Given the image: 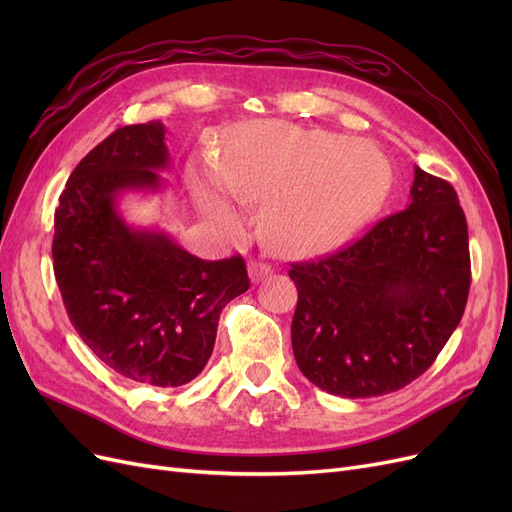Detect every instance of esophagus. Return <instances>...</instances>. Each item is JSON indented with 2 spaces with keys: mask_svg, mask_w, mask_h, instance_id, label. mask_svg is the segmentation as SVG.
<instances>
[{
  "mask_svg": "<svg viewBox=\"0 0 512 512\" xmlns=\"http://www.w3.org/2000/svg\"><path fill=\"white\" fill-rule=\"evenodd\" d=\"M247 271H250L252 282L267 280V277L273 275V267L267 265V262H250V267H247Z\"/></svg>",
  "mask_w": 512,
  "mask_h": 512,
  "instance_id": "1",
  "label": "esophagus"
}]
</instances>
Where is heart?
<instances>
[{
    "mask_svg": "<svg viewBox=\"0 0 512 512\" xmlns=\"http://www.w3.org/2000/svg\"><path fill=\"white\" fill-rule=\"evenodd\" d=\"M190 183L198 207L226 228L239 226L235 198L262 200L265 241L307 254L344 241L382 207L393 166L374 143L254 121L226 138L215 164H194Z\"/></svg>",
    "mask_w": 512,
    "mask_h": 512,
    "instance_id": "b5f03b06",
    "label": "heart"
}]
</instances>
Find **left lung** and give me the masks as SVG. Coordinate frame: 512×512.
Returning a JSON list of instances; mask_svg holds the SVG:
<instances>
[{"instance_id": "left-lung-1", "label": "left lung", "mask_w": 512, "mask_h": 512, "mask_svg": "<svg viewBox=\"0 0 512 512\" xmlns=\"http://www.w3.org/2000/svg\"><path fill=\"white\" fill-rule=\"evenodd\" d=\"M292 350L339 397H378L423 376L470 292L468 222L453 185L414 168L410 205L318 260L294 262Z\"/></svg>"}]
</instances>
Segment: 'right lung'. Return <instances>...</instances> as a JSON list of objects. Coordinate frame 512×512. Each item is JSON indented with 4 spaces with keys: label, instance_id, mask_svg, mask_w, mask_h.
Segmentation results:
<instances>
[{
    "label": "right lung",
    "instance_id": "obj_1",
    "mask_svg": "<svg viewBox=\"0 0 512 512\" xmlns=\"http://www.w3.org/2000/svg\"><path fill=\"white\" fill-rule=\"evenodd\" d=\"M164 123L115 130L72 170L55 209L53 269L68 318L98 359L153 386L205 369L222 309L250 288L241 256L203 260L162 230L134 228L123 192H158L170 156Z\"/></svg>",
    "mask_w": 512,
    "mask_h": 512
}]
</instances>
